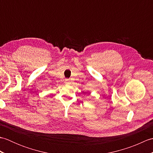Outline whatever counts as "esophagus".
Returning a JSON list of instances; mask_svg holds the SVG:
<instances>
[{
	"instance_id": "obj_1",
	"label": "esophagus",
	"mask_w": 153,
	"mask_h": 153,
	"mask_svg": "<svg viewBox=\"0 0 153 153\" xmlns=\"http://www.w3.org/2000/svg\"><path fill=\"white\" fill-rule=\"evenodd\" d=\"M65 82H66V83H70V80L69 79H65Z\"/></svg>"
}]
</instances>
